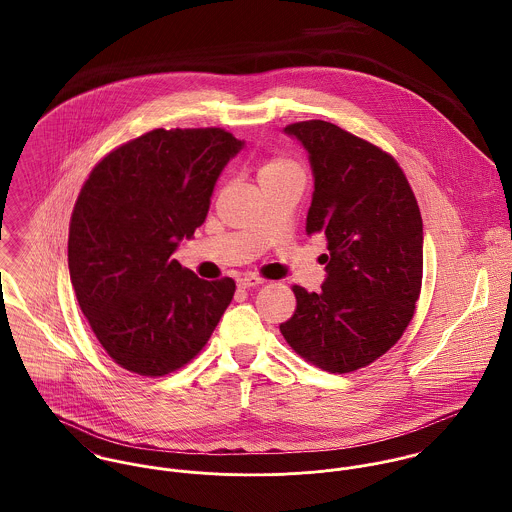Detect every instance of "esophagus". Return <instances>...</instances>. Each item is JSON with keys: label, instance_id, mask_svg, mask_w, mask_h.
I'll use <instances>...</instances> for the list:
<instances>
[{"label": "esophagus", "instance_id": "1", "mask_svg": "<svg viewBox=\"0 0 512 512\" xmlns=\"http://www.w3.org/2000/svg\"><path fill=\"white\" fill-rule=\"evenodd\" d=\"M266 280H262V278H256V276H244V278H240L238 282H236V286H238V290H250V288H256V286H262Z\"/></svg>", "mask_w": 512, "mask_h": 512}]
</instances>
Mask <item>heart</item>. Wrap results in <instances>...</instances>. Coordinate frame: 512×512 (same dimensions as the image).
<instances>
[{
	"mask_svg": "<svg viewBox=\"0 0 512 512\" xmlns=\"http://www.w3.org/2000/svg\"><path fill=\"white\" fill-rule=\"evenodd\" d=\"M276 177H301L299 167L290 161V159H270L260 167L258 179L266 181V179H276Z\"/></svg>",
	"mask_w": 512,
	"mask_h": 512,
	"instance_id": "1",
	"label": "heart"
}]
</instances>
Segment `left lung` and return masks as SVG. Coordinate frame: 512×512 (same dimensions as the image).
Masks as SVG:
<instances>
[{"instance_id":"8db88e82","label":"left lung","mask_w":512,"mask_h":512,"mask_svg":"<svg viewBox=\"0 0 512 512\" xmlns=\"http://www.w3.org/2000/svg\"><path fill=\"white\" fill-rule=\"evenodd\" d=\"M284 132L307 151L313 197L305 232L325 234L321 292L293 286L280 325L305 361L353 372L382 357L408 327L422 288L424 228L416 197L388 153L323 120Z\"/></svg>"}]
</instances>
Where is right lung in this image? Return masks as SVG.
<instances>
[{
    "label": "right lung",
    "mask_w": 512,
    "mask_h": 512,
    "mask_svg": "<svg viewBox=\"0 0 512 512\" xmlns=\"http://www.w3.org/2000/svg\"><path fill=\"white\" fill-rule=\"evenodd\" d=\"M242 147L220 128H159L86 179L69 230L71 282L96 339L126 370L163 376L187 365L232 301L234 280H201L173 252L207 219Z\"/></svg>",
    "instance_id": "add662e5"
}]
</instances>
